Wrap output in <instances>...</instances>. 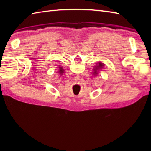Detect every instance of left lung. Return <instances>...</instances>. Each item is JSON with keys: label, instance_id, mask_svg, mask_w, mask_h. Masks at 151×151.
I'll list each match as a JSON object with an SVG mask.
<instances>
[{"label": "left lung", "instance_id": "1", "mask_svg": "<svg viewBox=\"0 0 151 151\" xmlns=\"http://www.w3.org/2000/svg\"><path fill=\"white\" fill-rule=\"evenodd\" d=\"M103 63H99V65L98 66H96V67H95V71H94V74H96V70H98V69H100V68H101L102 67H103Z\"/></svg>", "mask_w": 151, "mask_h": 151}]
</instances>
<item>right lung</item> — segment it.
I'll list each match as a JSON object with an SVG mask.
<instances>
[{
    "label": "right lung",
    "mask_w": 151,
    "mask_h": 151,
    "mask_svg": "<svg viewBox=\"0 0 151 151\" xmlns=\"http://www.w3.org/2000/svg\"><path fill=\"white\" fill-rule=\"evenodd\" d=\"M63 71H64V70L63 69V68H60V69H59V73L60 74H62L63 73Z\"/></svg>",
    "instance_id": "right-lung-1"
}]
</instances>
